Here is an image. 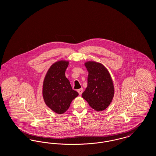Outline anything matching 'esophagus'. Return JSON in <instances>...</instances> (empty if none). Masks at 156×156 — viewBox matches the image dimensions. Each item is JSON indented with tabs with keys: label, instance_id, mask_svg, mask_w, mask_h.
<instances>
[{
	"label": "esophagus",
	"instance_id": "34e87169",
	"mask_svg": "<svg viewBox=\"0 0 156 156\" xmlns=\"http://www.w3.org/2000/svg\"><path fill=\"white\" fill-rule=\"evenodd\" d=\"M77 91H78V94H79V95H81L82 94V92H83V88H80V89H78L77 90Z\"/></svg>",
	"mask_w": 156,
	"mask_h": 156
}]
</instances>
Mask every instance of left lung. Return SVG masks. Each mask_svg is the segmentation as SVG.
Listing matches in <instances>:
<instances>
[{
	"instance_id": "8db88e82",
	"label": "left lung",
	"mask_w": 156,
	"mask_h": 156,
	"mask_svg": "<svg viewBox=\"0 0 156 156\" xmlns=\"http://www.w3.org/2000/svg\"><path fill=\"white\" fill-rule=\"evenodd\" d=\"M88 86L82 97L97 111H104L111 104L115 89L111 76L106 68L99 62L87 61Z\"/></svg>"
}]
</instances>
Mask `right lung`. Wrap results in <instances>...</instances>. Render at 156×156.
Instances as JSON below:
<instances>
[{
	"label": "right lung",
	"instance_id": "1",
	"mask_svg": "<svg viewBox=\"0 0 156 156\" xmlns=\"http://www.w3.org/2000/svg\"><path fill=\"white\" fill-rule=\"evenodd\" d=\"M69 62L61 60L54 63L45 76L43 97L45 104L52 111L63 114L68 109L78 93L72 89L65 75Z\"/></svg>",
	"mask_w": 156,
	"mask_h": 156
}]
</instances>
